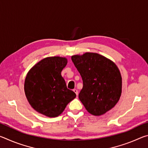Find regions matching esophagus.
I'll return each mask as SVG.
<instances>
[{
  "label": "esophagus",
  "mask_w": 148,
  "mask_h": 148,
  "mask_svg": "<svg viewBox=\"0 0 148 148\" xmlns=\"http://www.w3.org/2000/svg\"><path fill=\"white\" fill-rule=\"evenodd\" d=\"M73 91L75 92V93H76V95H77V94H78V91H77V89H73Z\"/></svg>",
  "instance_id": "34e87169"
}]
</instances>
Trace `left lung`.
Listing matches in <instances>:
<instances>
[{"instance_id":"1","label":"left lung","mask_w":148,"mask_h":148,"mask_svg":"<svg viewBox=\"0 0 148 148\" xmlns=\"http://www.w3.org/2000/svg\"><path fill=\"white\" fill-rule=\"evenodd\" d=\"M71 59L83 80L78 97L87 111L98 116L113 108L122 92V77L117 65L91 52L74 55Z\"/></svg>"}]
</instances>
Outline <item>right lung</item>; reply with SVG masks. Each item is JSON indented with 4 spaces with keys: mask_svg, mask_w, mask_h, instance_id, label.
Segmentation results:
<instances>
[{
    "mask_svg": "<svg viewBox=\"0 0 148 148\" xmlns=\"http://www.w3.org/2000/svg\"><path fill=\"white\" fill-rule=\"evenodd\" d=\"M67 62L66 57H46L35 64L27 74L25 93L30 105L38 113L49 117L59 116L76 98V93L67 89L61 76Z\"/></svg>",
    "mask_w": 148,
    "mask_h": 148,
    "instance_id": "right-lung-1",
    "label": "right lung"
}]
</instances>
